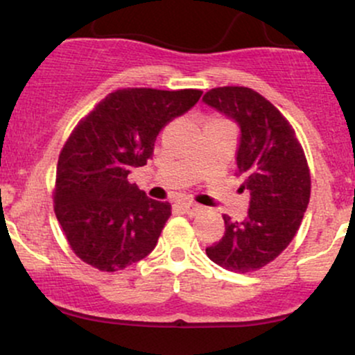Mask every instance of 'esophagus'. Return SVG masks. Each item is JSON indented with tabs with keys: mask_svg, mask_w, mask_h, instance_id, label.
<instances>
[{
	"mask_svg": "<svg viewBox=\"0 0 355 355\" xmlns=\"http://www.w3.org/2000/svg\"><path fill=\"white\" fill-rule=\"evenodd\" d=\"M180 207H182V210L187 211L189 215H197L198 211L202 210V207L198 205V203H193V202H182Z\"/></svg>",
	"mask_w": 355,
	"mask_h": 355,
	"instance_id": "obj_1",
	"label": "esophagus"
}]
</instances>
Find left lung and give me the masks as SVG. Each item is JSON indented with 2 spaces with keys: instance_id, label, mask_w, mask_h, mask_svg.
I'll return each instance as SVG.
<instances>
[{
  "instance_id": "left-lung-1",
  "label": "left lung",
  "mask_w": 355,
  "mask_h": 355,
  "mask_svg": "<svg viewBox=\"0 0 355 355\" xmlns=\"http://www.w3.org/2000/svg\"><path fill=\"white\" fill-rule=\"evenodd\" d=\"M203 103L239 125L237 175L240 190L250 195L247 217L223 215L225 234L205 252L217 266L247 274L275 260L295 237L311 198V173L294 128L254 89L214 88Z\"/></svg>"
}]
</instances>
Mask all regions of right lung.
Returning <instances> with one entry per match:
<instances>
[{"mask_svg":"<svg viewBox=\"0 0 355 355\" xmlns=\"http://www.w3.org/2000/svg\"><path fill=\"white\" fill-rule=\"evenodd\" d=\"M200 96V89H116L73 130L56 166L55 214L88 266L121 270L157 245L172 207L146 197L128 175L146 165L162 128Z\"/></svg>","mask_w":355,"mask_h":355,"instance_id":"add662e5","label":"right lung"}]
</instances>
